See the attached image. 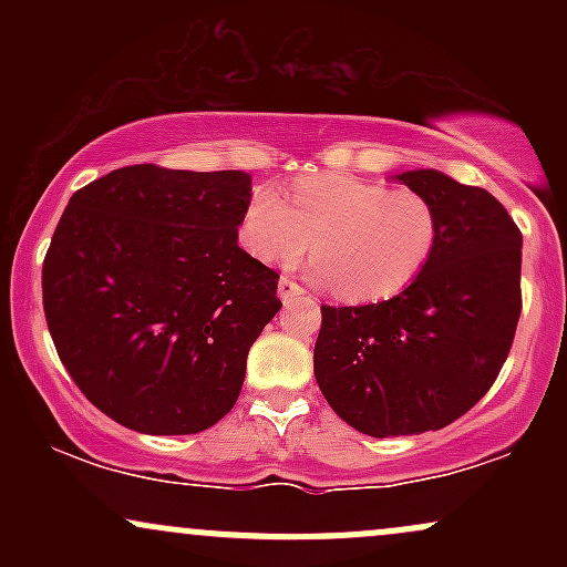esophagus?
Returning a JSON list of instances; mask_svg holds the SVG:
<instances>
[{"mask_svg":"<svg viewBox=\"0 0 567 567\" xmlns=\"http://www.w3.org/2000/svg\"><path fill=\"white\" fill-rule=\"evenodd\" d=\"M277 292H279V298H282V303H290V301H296V298L303 296V288L298 282H292V279L282 277L277 285Z\"/></svg>","mask_w":567,"mask_h":567,"instance_id":"34e87169","label":"esophagus"}]
</instances>
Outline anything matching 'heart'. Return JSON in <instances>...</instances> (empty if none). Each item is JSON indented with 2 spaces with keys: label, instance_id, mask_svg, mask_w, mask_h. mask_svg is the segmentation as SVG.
<instances>
[{
  "label": "heart",
  "instance_id": "heart-1",
  "mask_svg": "<svg viewBox=\"0 0 567 567\" xmlns=\"http://www.w3.org/2000/svg\"><path fill=\"white\" fill-rule=\"evenodd\" d=\"M239 239L264 264H296L311 247L317 258L309 277L317 285L333 288L343 301H381L426 269L440 216L410 188L317 175L292 184L290 205L275 186H258L239 220Z\"/></svg>",
  "mask_w": 567,
  "mask_h": 567
}]
</instances>
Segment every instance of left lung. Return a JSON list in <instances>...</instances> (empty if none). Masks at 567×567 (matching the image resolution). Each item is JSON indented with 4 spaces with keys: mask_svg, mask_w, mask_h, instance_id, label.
<instances>
[{
    "mask_svg": "<svg viewBox=\"0 0 567 567\" xmlns=\"http://www.w3.org/2000/svg\"><path fill=\"white\" fill-rule=\"evenodd\" d=\"M432 202L440 239L413 285L368 306H322L315 375L328 405L370 437L453 424L509 357L523 296V234L480 186L440 171L394 175Z\"/></svg>",
    "mask_w": 567,
    "mask_h": 567,
    "instance_id": "left-lung-1",
    "label": "left lung"
}]
</instances>
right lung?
I'll use <instances>...</instances> for the list:
<instances>
[{"label":"right lung","instance_id":"right-lung-1","mask_svg":"<svg viewBox=\"0 0 567 567\" xmlns=\"http://www.w3.org/2000/svg\"><path fill=\"white\" fill-rule=\"evenodd\" d=\"M243 171L130 165L69 199L42 266L58 357L82 394L141 434H197L237 402L247 351L282 309L277 271L237 229Z\"/></svg>","mask_w":567,"mask_h":567}]
</instances>
